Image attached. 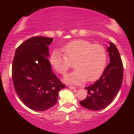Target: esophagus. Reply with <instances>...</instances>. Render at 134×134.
I'll list each match as a JSON object with an SVG mask.
<instances>
[{
  "label": "esophagus",
  "instance_id": "34e87169",
  "mask_svg": "<svg viewBox=\"0 0 134 134\" xmlns=\"http://www.w3.org/2000/svg\"><path fill=\"white\" fill-rule=\"evenodd\" d=\"M69 88L70 90H76V87H75V86H69Z\"/></svg>",
  "mask_w": 134,
  "mask_h": 134
}]
</instances>
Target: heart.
Instances as JSON below:
<instances>
[{
	"label": "heart",
	"mask_w": 134,
	"mask_h": 134,
	"mask_svg": "<svg viewBox=\"0 0 134 134\" xmlns=\"http://www.w3.org/2000/svg\"><path fill=\"white\" fill-rule=\"evenodd\" d=\"M61 51L55 50L51 54L50 62L54 69L65 75L74 63L76 69L64 78L65 82L80 84L87 80H96L106 67L107 54L105 48L98 44H91L83 40H76L67 43Z\"/></svg>",
	"instance_id": "1"
}]
</instances>
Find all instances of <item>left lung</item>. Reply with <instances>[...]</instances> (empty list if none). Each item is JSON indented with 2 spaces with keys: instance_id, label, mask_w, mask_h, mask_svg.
<instances>
[{
  "instance_id": "obj_1",
  "label": "left lung",
  "mask_w": 134,
  "mask_h": 134,
  "mask_svg": "<svg viewBox=\"0 0 134 134\" xmlns=\"http://www.w3.org/2000/svg\"><path fill=\"white\" fill-rule=\"evenodd\" d=\"M107 52L109 63L100 78L94 83L86 87L87 97L80 101L81 106L91 110L97 111L109 106L122 86L123 65L118 49L113 43H109Z\"/></svg>"
}]
</instances>
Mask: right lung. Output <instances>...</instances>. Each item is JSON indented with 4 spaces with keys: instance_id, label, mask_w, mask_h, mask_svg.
I'll return each instance as SVG.
<instances>
[{
    "instance_id": "right-lung-1",
    "label": "right lung",
    "mask_w": 134,
    "mask_h": 134,
    "mask_svg": "<svg viewBox=\"0 0 134 134\" xmlns=\"http://www.w3.org/2000/svg\"><path fill=\"white\" fill-rule=\"evenodd\" d=\"M53 38L37 36L19 46L12 63V78L19 98L28 108L44 111L54 106L65 86L52 72L48 60Z\"/></svg>"
}]
</instances>
